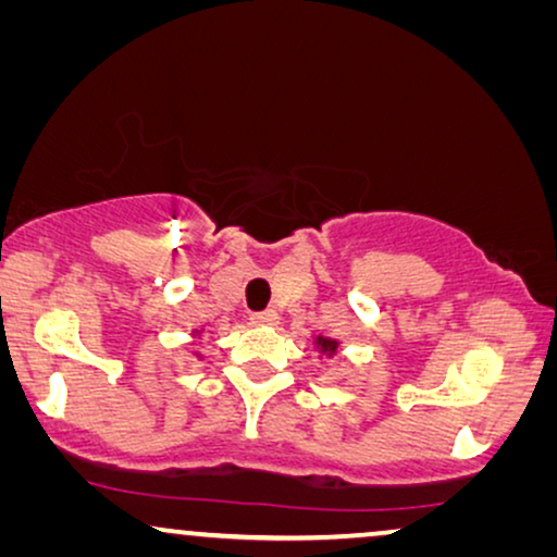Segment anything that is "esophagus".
Listing matches in <instances>:
<instances>
[{
	"mask_svg": "<svg viewBox=\"0 0 557 557\" xmlns=\"http://www.w3.org/2000/svg\"><path fill=\"white\" fill-rule=\"evenodd\" d=\"M249 320H252V325H277L280 315L275 310H262V312H255Z\"/></svg>",
	"mask_w": 557,
	"mask_h": 557,
	"instance_id": "obj_1",
	"label": "esophagus"
}]
</instances>
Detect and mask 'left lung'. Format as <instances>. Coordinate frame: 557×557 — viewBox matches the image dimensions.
Masks as SVG:
<instances>
[{
	"label": "left lung",
	"instance_id": "obj_1",
	"mask_svg": "<svg viewBox=\"0 0 557 557\" xmlns=\"http://www.w3.org/2000/svg\"><path fill=\"white\" fill-rule=\"evenodd\" d=\"M315 348L320 350V354L323 356H327V358H333L335 354H338V348H341V343L335 341V338H325V335H318L315 338Z\"/></svg>",
	"mask_w": 557,
	"mask_h": 557
}]
</instances>
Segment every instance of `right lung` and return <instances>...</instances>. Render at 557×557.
Here are the masks:
<instances>
[{
  "label": "right lung",
  "instance_id": "1",
  "mask_svg": "<svg viewBox=\"0 0 557 557\" xmlns=\"http://www.w3.org/2000/svg\"><path fill=\"white\" fill-rule=\"evenodd\" d=\"M191 335H201V331H194ZM197 358H201V356H197Z\"/></svg>",
  "mask_w": 557,
  "mask_h": 557
}]
</instances>
